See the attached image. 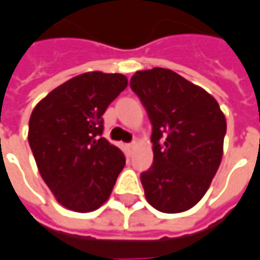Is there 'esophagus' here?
Returning <instances> with one entry per match:
<instances>
[{
    "label": "esophagus",
    "mask_w": 260,
    "mask_h": 260,
    "mask_svg": "<svg viewBox=\"0 0 260 260\" xmlns=\"http://www.w3.org/2000/svg\"><path fill=\"white\" fill-rule=\"evenodd\" d=\"M128 147V150H133L134 147H136V141H133V143H130V144L127 145Z\"/></svg>",
    "instance_id": "esophagus-1"
}]
</instances>
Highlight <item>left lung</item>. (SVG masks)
Instances as JSON below:
<instances>
[{"label": "left lung", "mask_w": 260, "mask_h": 260, "mask_svg": "<svg viewBox=\"0 0 260 260\" xmlns=\"http://www.w3.org/2000/svg\"><path fill=\"white\" fill-rule=\"evenodd\" d=\"M130 86L152 124L154 162L141 174L147 202L162 213L192 209L221 162L225 116L209 92L168 68L137 71Z\"/></svg>", "instance_id": "obj_1"}]
</instances>
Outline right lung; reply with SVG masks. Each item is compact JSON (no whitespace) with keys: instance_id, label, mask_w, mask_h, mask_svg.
Returning a JSON list of instances; mask_svg holds the SVG:
<instances>
[{"instance_id":"add662e5","label":"right lung","mask_w":260,"mask_h":260,"mask_svg":"<svg viewBox=\"0 0 260 260\" xmlns=\"http://www.w3.org/2000/svg\"><path fill=\"white\" fill-rule=\"evenodd\" d=\"M126 86L123 74L85 73L57 86L33 109L29 145L46 185L66 209H99L124 168L123 152L101 136L105 110Z\"/></svg>"}]
</instances>
